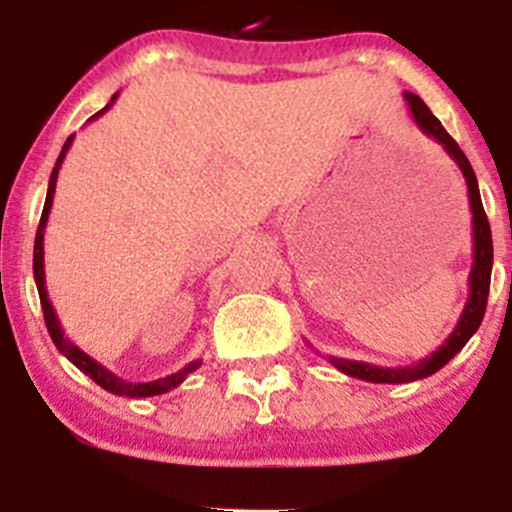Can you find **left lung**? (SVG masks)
Here are the masks:
<instances>
[{"label": "left lung", "instance_id": "1", "mask_svg": "<svg viewBox=\"0 0 512 512\" xmlns=\"http://www.w3.org/2000/svg\"><path fill=\"white\" fill-rule=\"evenodd\" d=\"M406 103H409L411 118L428 138L443 146V151L448 153L456 165L461 168L463 178L468 185V203H471V215H473V267L471 275H468V302L463 307L461 317H458L456 329L448 334L446 342L436 349L426 359L416 361L411 366H399V369H384V366L366 364V361H352V359H339V356H327L329 364L334 369H339L342 374L354 376V379L371 381V384H409V381L426 379V376L436 374L438 369L448 364L463 347L468 344V339L478 332L480 322H483L485 304H488V289H490V270H493V237H490V225L485 218L483 203H480V190L476 173H473L471 163H468L466 153L458 148V143L453 141L446 133V128L441 126L436 116L428 111L426 103L421 101L416 94H404Z\"/></svg>", "mask_w": 512, "mask_h": 512}]
</instances>
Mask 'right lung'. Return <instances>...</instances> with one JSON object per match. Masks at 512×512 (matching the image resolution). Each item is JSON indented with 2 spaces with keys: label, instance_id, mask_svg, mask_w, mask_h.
<instances>
[{
  "label": "right lung",
  "instance_id": "right-lung-1",
  "mask_svg": "<svg viewBox=\"0 0 512 512\" xmlns=\"http://www.w3.org/2000/svg\"><path fill=\"white\" fill-rule=\"evenodd\" d=\"M116 98H118V94H113L111 101H108L106 106L101 108V111L94 113L89 121H96L101 113H106L108 108L116 103ZM71 143H74V136L66 138L64 148H61L59 158H56L54 170H51L49 190H46V203H44V210H41L39 230H36V240H34V280H36V289H39L41 312H44L46 329H49L51 342L56 344V349H59V352L64 354L66 359H69L71 364L76 366V369H81L86 376H89V379H94L96 384L101 386V389L111 391V394H116V396H131V399H146V396L165 394V391H170V389H175V386L183 384V381L188 379V374H193V371L198 369L203 361H200V359L190 361V364H185L183 369L175 371V374H168V376H163V379H156V381H141V384H136V381L121 379V376H116L113 371H108L106 366L98 364L94 356L86 354L84 349H79L74 342H71L69 337H66L64 329H61V324H59V317H56L54 307H51V302H49V294H46V285H44V282H46V277H44V230H46V220H49V213H51V203H54V190H56V178H59V168H61V163H64L66 153H69Z\"/></svg>",
  "mask_w": 512,
  "mask_h": 512
}]
</instances>
